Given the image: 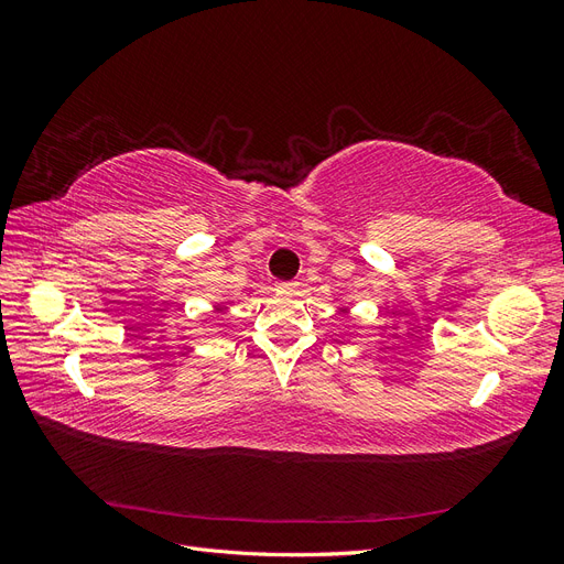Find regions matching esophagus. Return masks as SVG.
Masks as SVG:
<instances>
[{
  "label": "esophagus",
  "instance_id": "34e87169",
  "mask_svg": "<svg viewBox=\"0 0 564 564\" xmlns=\"http://www.w3.org/2000/svg\"><path fill=\"white\" fill-rule=\"evenodd\" d=\"M275 286H278V292H296L299 282H294V280H280Z\"/></svg>",
  "mask_w": 564,
  "mask_h": 564
}]
</instances>
